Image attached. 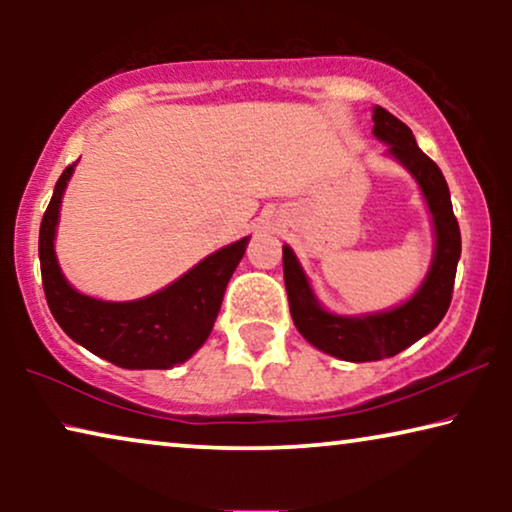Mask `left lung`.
Listing matches in <instances>:
<instances>
[{"label": "left lung", "instance_id": "1", "mask_svg": "<svg viewBox=\"0 0 512 512\" xmlns=\"http://www.w3.org/2000/svg\"><path fill=\"white\" fill-rule=\"evenodd\" d=\"M373 121L375 137L387 142L391 156L401 160L412 172L431 209L433 228H436V256L422 289L396 310L356 319L338 317L317 303L293 251L284 247L282 254L291 317L300 335L321 352L354 363L387 359L431 333L452 303L454 275L461 256L459 223L452 212L450 188L440 167L419 149L408 125L398 121L387 109L375 107Z\"/></svg>", "mask_w": 512, "mask_h": 512}]
</instances>
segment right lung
<instances>
[{"label":"right lung","mask_w":512,"mask_h":512,"mask_svg":"<svg viewBox=\"0 0 512 512\" xmlns=\"http://www.w3.org/2000/svg\"><path fill=\"white\" fill-rule=\"evenodd\" d=\"M74 165H67L60 174L39 228L41 282L51 314L69 338L118 368L165 370L184 363L212 333L223 291L244 256L249 237L207 256L149 298L107 303L83 296L62 277L53 251L60 200Z\"/></svg>","instance_id":"right-lung-1"}]
</instances>
